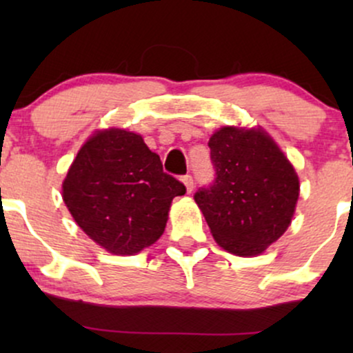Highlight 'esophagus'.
<instances>
[{
	"mask_svg": "<svg viewBox=\"0 0 353 353\" xmlns=\"http://www.w3.org/2000/svg\"><path fill=\"white\" fill-rule=\"evenodd\" d=\"M182 182H184L185 185V190L190 194L194 190V179L192 176H189V174H185V176H182Z\"/></svg>",
	"mask_w": 353,
	"mask_h": 353,
	"instance_id": "obj_1",
	"label": "esophagus"
}]
</instances>
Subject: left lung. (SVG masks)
<instances>
[{"label":"left lung","instance_id":"1","mask_svg":"<svg viewBox=\"0 0 353 353\" xmlns=\"http://www.w3.org/2000/svg\"><path fill=\"white\" fill-rule=\"evenodd\" d=\"M216 179L194 201L222 249L241 257L262 254L290 225L299 177L262 129L225 125L209 139Z\"/></svg>","mask_w":353,"mask_h":353}]
</instances>
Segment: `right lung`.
Wrapping results in <instances>:
<instances>
[{"instance_id":"add662e5","label":"right lung","mask_w":353,"mask_h":353,"mask_svg":"<svg viewBox=\"0 0 353 353\" xmlns=\"http://www.w3.org/2000/svg\"><path fill=\"white\" fill-rule=\"evenodd\" d=\"M185 188L163 171L139 134L106 129L91 136L63 182L76 224L116 255H132L163 236L169 208Z\"/></svg>"}]
</instances>
